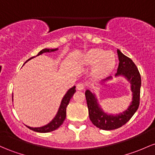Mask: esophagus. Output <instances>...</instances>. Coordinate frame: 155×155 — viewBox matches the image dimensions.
Masks as SVG:
<instances>
[{"label":"esophagus","mask_w":155,"mask_h":155,"mask_svg":"<svg viewBox=\"0 0 155 155\" xmlns=\"http://www.w3.org/2000/svg\"><path fill=\"white\" fill-rule=\"evenodd\" d=\"M84 87H85V85H84V84H83V83H79V84H76V88H77V90H79V91H82V90L84 89Z\"/></svg>","instance_id":"1"}]
</instances>
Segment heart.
I'll return each mask as SVG.
<instances>
[{
  "instance_id": "heart-1",
  "label": "heart",
  "mask_w": 155,
  "mask_h": 155,
  "mask_svg": "<svg viewBox=\"0 0 155 155\" xmlns=\"http://www.w3.org/2000/svg\"><path fill=\"white\" fill-rule=\"evenodd\" d=\"M81 63L86 66L94 65L93 74L96 77H103L113 69L115 57L113 53L105 52L102 49H91L83 56Z\"/></svg>"
}]
</instances>
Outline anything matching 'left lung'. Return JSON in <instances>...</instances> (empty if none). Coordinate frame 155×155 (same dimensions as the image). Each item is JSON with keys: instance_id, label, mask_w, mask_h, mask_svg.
<instances>
[{"instance_id": "obj_1", "label": "left lung", "mask_w": 155, "mask_h": 155, "mask_svg": "<svg viewBox=\"0 0 155 155\" xmlns=\"http://www.w3.org/2000/svg\"><path fill=\"white\" fill-rule=\"evenodd\" d=\"M119 64L115 76H123L131 83L132 91V101L127 110L118 115H107L104 113L102 109L97 102V98L94 93L89 90L86 91L85 96L87 104L89 117L91 122L100 130H113L120 128L127 124L138 109L140 104V94L141 86V77L138 69L132 60L120 51L117 50ZM112 79L111 76L104 79L102 82Z\"/></svg>"}]
</instances>
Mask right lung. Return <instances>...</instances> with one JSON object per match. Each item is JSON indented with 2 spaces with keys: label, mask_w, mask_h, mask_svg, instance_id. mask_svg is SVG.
I'll return each mask as SVG.
<instances>
[{
  "label": "right lung",
  "mask_w": 155,
  "mask_h": 155,
  "mask_svg": "<svg viewBox=\"0 0 155 155\" xmlns=\"http://www.w3.org/2000/svg\"><path fill=\"white\" fill-rule=\"evenodd\" d=\"M58 48H55V49H49V48H45L42 49V51H40V52L38 53L37 56L40 55V54H43V53H50L52 51H57ZM35 57H31L30 59H28L26 62H28V60H30L31 59L34 58ZM76 87L74 86L73 87H71V89H69L68 91L66 94L64 95V96L63 97L62 100V102H61L60 107H59V109L57 112V114L56 115V116L54 117V118L50 122L49 124H48L47 125L43 126V127H30L26 126L28 129L30 130L35 131V132H41V133H46V132H52V131L56 130L57 129H58L61 125L63 124L64 119L66 118V108H67L68 105L70 102V100L71 98H72L73 95L74 94V93L76 92Z\"/></svg>",
  "instance_id": "add662e5"
}]
</instances>
